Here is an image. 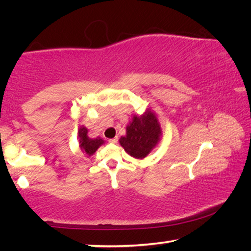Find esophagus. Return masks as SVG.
<instances>
[{"label":"esophagus","instance_id":"obj_1","mask_svg":"<svg viewBox=\"0 0 251 251\" xmlns=\"http://www.w3.org/2000/svg\"><path fill=\"white\" fill-rule=\"evenodd\" d=\"M117 141H118V138H117V137H114V138H110V139H108V142H109L110 144H116V143H117Z\"/></svg>","mask_w":251,"mask_h":251}]
</instances>
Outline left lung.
<instances>
[{
  "label": "left lung",
  "instance_id": "obj_1",
  "mask_svg": "<svg viewBox=\"0 0 251 251\" xmlns=\"http://www.w3.org/2000/svg\"><path fill=\"white\" fill-rule=\"evenodd\" d=\"M161 129L158 120L151 110L142 116H134L126 127V135L120 144L126 152L135 158H144L159 142Z\"/></svg>",
  "mask_w": 251,
  "mask_h": 251
}]
</instances>
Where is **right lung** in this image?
<instances>
[{"mask_svg":"<svg viewBox=\"0 0 251 251\" xmlns=\"http://www.w3.org/2000/svg\"><path fill=\"white\" fill-rule=\"evenodd\" d=\"M78 137H79V142H78L79 147L82 148V151L88 156L94 154V152L97 151V148L104 143L103 139H100V137L97 138L88 137L86 127H80L78 130Z\"/></svg>","mask_w":251,"mask_h":251,"instance_id":"add662e5","label":"right lung"}]
</instances>
